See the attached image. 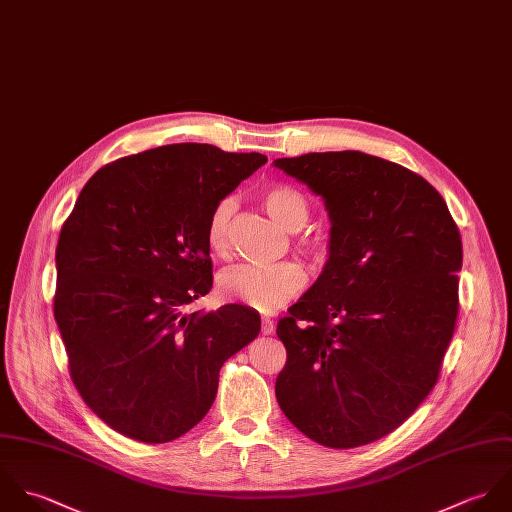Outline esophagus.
I'll return each mask as SVG.
<instances>
[{"label": "esophagus", "mask_w": 512, "mask_h": 512, "mask_svg": "<svg viewBox=\"0 0 512 512\" xmlns=\"http://www.w3.org/2000/svg\"><path fill=\"white\" fill-rule=\"evenodd\" d=\"M261 332H263V334H273V332H275V322H273L271 318L263 316V320H261Z\"/></svg>", "instance_id": "1"}]
</instances>
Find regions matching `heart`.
I'll list each match as a JSON object with an SVG mask.
<instances>
[{"label": "heart", "instance_id": "b5f03b06", "mask_svg": "<svg viewBox=\"0 0 512 512\" xmlns=\"http://www.w3.org/2000/svg\"><path fill=\"white\" fill-rule=\"evenodd\" d=\"M261 202L269 215L287 231H299L308 221L305 196L285 184H273L261 192ZM235 211L233 198H223L213 205L207 225L205 241L213 255H225L231 243V217ZM308 255L318 257L320 247L316 243H305ZM307 285V273L297 263L277 265H239L227 269L219 277V291L225 299L241 303L259 312H275L295 299Z\"/></svg>", "mask_w": 512, "mask_h": 512}]
</instances>
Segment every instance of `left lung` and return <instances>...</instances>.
Here are the masks:
<instances>
[{"label": "left lung", "instance_id": "obj_1", "mask_svg": "<svg viewBox=\"0 0 512 512\" xmlns=\"http://www.w3.org/2000/svg\"><path fill=\"white\" fill-rule=\"evenodd\" d=\"M322 196L330 257L277 324V402L312 441L350 449L398 429L437 384L459 314L463 245L445 200L356 150L279 158Z\"/></svg>", "mask_w": 512, "mask_h": 512}]
</instances>
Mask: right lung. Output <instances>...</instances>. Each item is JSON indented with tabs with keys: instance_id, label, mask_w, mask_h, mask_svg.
Segmentation results:
<instances>
[{
	"instance_id": "obj_1",
	"label": "right lung",
	"mask_w": 512,
	"mask_h": 512,
	"mask_svg": "<svg viewBox=\"0 0 512 512\" xmlns=\"http://www.w3.org/2000/svg\"><path fill=\"white\" fill-rule=\"evenodd\" d=\"M265 162L168 144L106 164L79 194L55 251L53 312L77 392L114 431L142 443L190 431L223 362L259 334L251 308H182L213 285V205Z\"/></svg>"
}]
</instances>
